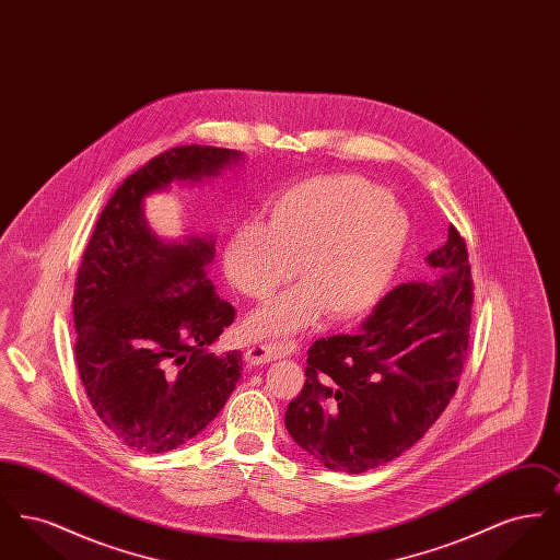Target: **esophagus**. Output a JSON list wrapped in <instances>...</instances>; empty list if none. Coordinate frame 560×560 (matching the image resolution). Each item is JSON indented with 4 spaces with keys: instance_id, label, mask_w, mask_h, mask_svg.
I'll use <instances>...</instances> for the list:
<instances>
[{
    "instance_id": "esophagus-1",
    "label": "esophagus",
    "mask_w": 560,
    "mask_h": 560,
    "mask_svg": "<svg viewBox=\"0 0 560 560\" xmlns=\"http://www.w3.org/2000/svg\"><path fill=\"white\" fill-rule=\"evenodd\" d=\"M283 354V345L281 342H268V345H254L245 350V361L249 365H262V363H272Z\"/></svg>"
}]
</instances>
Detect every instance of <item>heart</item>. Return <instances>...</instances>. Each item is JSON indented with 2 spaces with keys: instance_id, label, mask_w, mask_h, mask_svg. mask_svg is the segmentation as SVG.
<instances>
[{
  "instance_id": "heart-1",
  "label": "heart",
  "mask_w": 560,
  "mask_h": 560,
  "mask_svg": "<svg viewBox=\"0 0 560 560\" xmlns=\"http://www.w3.org/2000/svg\"><path fill=\"white\" fill-rule=\"evenodd\" d=\"M409 226L384 188L354 174L304 180L267 206V224L243 222L224 245V272L237 292L267 300L295 275L302 279L252 313L249 338H279L327 311L350 319L386 292L407 247Z\"/></svg>"
}]
</instances>
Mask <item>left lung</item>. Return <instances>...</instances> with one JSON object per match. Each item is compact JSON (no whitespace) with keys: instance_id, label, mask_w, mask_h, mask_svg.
<instances>
[{"instance_id":"left-lung-1","label":"left lung","mask_w":560,"mask_h":560,"mask_svg":"<svg viewBox=\"0 0 560 560\" xmlns=\"http://www.w3.org/2000/svg\"><path fill=\"white\" fill-rule=\"evenodd\" d=\"M427 262L436 279L400 283L359 331L308 348L306 382L288 405L285 428L329 470L359 475L393 462L457 390L475 285L466 241L453 224Z\"/></svg>"}]
</instances>
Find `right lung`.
I'll use <instances>...</instances> for the list:
<instances>
[{"mask_svg":"<svg viewBox=\"0 0 560 560\" xmlns=\"http://www.w3.org/2000/svg\"><path fill=\"white\" fill-rule=\"evenodd\" d=\"M240 160V151L206 144L153 158L113 192L83 252L73 293L81 384L103 424L133 452H172L197 436L243 372L240 350H208L235 320L208 279L213 240H160L142 199Z\"/></svg>","mask_w":560,"mask_h":560,"instance_id":"1","label":"right lung"}]
</instances>
